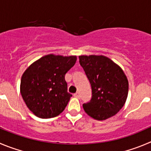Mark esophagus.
<instances>
[{
	"label": "esophagus",
	"mask_w": 151,
	"mask_h": 151,
	"mask_svg": "<svg viewBox=\"0 0 151 151\" xmlns=\"http://www.w3.org/2000/svg\"><path fill=\"white\" fill-rule=\"evenodd\" d=\"M74 96L75 97V98H80V93H79V92L75 93V94L74 95Z\"/></svg>",
	"instance_id": "obj_1"
}]
</instances>
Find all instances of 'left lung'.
<instances>
[{
    "mask_svg": "<svg viewBox=\"0 0 151 151\" xmlns=\"http://www.w3.org/2000/svg\"><path fill=\"white\" fill-rule=\"evenodd\" d=\"M79 59L92 92L91 101L83 104L85 112L98 121L116 115L126 102L129 88L122 68L102 55H83Z\"/></svg>",
    "mask_w": 151,
    "mask_h": 151,
    "instance_id": "8db88e82",
    "label": "left lung"
}]
</instances>
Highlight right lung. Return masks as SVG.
Instances as JSON below:
<instances>
[{
    "label": "right lung",
    "instance_id": "1",
    "mask_svg": "<svg viewBox=\"0 0 151 151\" xmlns=\"http://www.w3.org/2000/svg\"><path fill=\"white\" fill-rule=\"evenodd\" d=\"M77 56L48 54L30 65L21 80L20 91L28 109L41 118L56 117L63 112L72 95L68 92L66 73Z\"/></svg>",
    "mask_w": 151,
    "mask_h": 151
}]
</instances>
